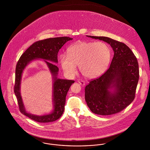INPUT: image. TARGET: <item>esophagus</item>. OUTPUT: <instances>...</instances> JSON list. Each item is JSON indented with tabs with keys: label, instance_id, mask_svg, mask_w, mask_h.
Wrapping results in <instances>:
<instances>
[{
	"label": "esophagus",
	"instance_id": "34e87169",
	"mask_svg": "<svg viewBox=\"0 0 150 150\" xmlns=\"http://www.w3.org/2000/svg\"><path fill=\"white\" fill-rule=\"evenodd\" d=\"M79 83L82 86H85V85H86V83L84 81H79Z\"/></svg>",
	"mask_w": 150,
	"mask_h": 150
}]
</instances>
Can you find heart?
<instances>
[{"label": "heart", "instance_id": "b5f03b06", "mask_svg": "<svg viewBox=\"0 0 150 150\" xmlns=\"http://www.w3.org/2000/svg\"><path fill=\"white\" fill-rule=\"evenodd\" d=\"M61 54L59 61L66 76L73 77L78 65L81 73L88 79H95L107 70L111 59V50L102 42H77Z\"/></svg>", "mask_w": 150, "mask_h": 150}]
</instances>
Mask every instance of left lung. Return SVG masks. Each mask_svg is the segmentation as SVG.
Wrapping results in <instances>:
<instances>
[{
    "label": "left lung",
    "mask_w": 150,
    "mask_h": 150,
    "mask_svg": "<svg viewBox=\"0 0 150 150\" xmlns=\"http://www.w3.org/2000/svg\"><path fill=\"white\" fill-rule=\"evenodd\" d=\"M109 44L114 51L110 66L85 88V99L91 111L98 115L118 113L134 100L139 79L136 57L128 47L107 37L87 36Z\"/></svg>",
    "instance_id": "obj_1"
}]
</instances>
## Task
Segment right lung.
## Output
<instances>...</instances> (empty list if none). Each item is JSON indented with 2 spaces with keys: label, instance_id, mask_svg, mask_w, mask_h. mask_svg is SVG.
I'll use <instances>...</instances> for the list:
<instances>
[{
  "label": "right lung",
  "instance_id": "right-lung-1",
  "mask_svg": "<svg viewBox=\"0 0 150 150\" xmlns=\"http://www.w3.org/2000/svg\"><path fill=\"white\" fill-rule=\"evenodd\" d=\"M73 39L69 37L49 38L40 40L31 45L22 55L16 69L14 93L17 98L19 108L22 114L30 119L41 123L53 122L59 119L64 111L66 96L73 80H64L57 77L59 69L54 64L58 63V53L65 43ZM43 59L52 75L53 110L50 113L42 116L33 115L25 110L21 95V75L25 67L32 61Z\"/></svg>",
  "mask_w": 150,
  "mask_h": 150
}]
</instances>
